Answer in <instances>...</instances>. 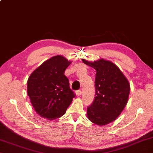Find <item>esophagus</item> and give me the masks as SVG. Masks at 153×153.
Wrapping results in <instances>:
<instances>
[{
  "label": "esophagus",
  "instance_id": "esophagus-1",
  "mask_svg": "<svg viewBox=\"0 0 153 153\" xmlns=\"http://www.w3.org/2000/svg\"><path fill=\"white\" fill-rule=\"evenodd\" d=\"M76 95L77 96H80L81 94H82V91H80V90H79V91H77L76 92Z\"/></svg>",
  "mask_w": 153,
  "mask_h": 153
}]
</instances>
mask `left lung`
<instances>
[{
    "instance_id": "8db88e82",
    "label": "left lung",
    "mask_w": 153,
    "mask_h": 153,
    "mask_svg": "<svg viewBox=\"0 0 153 153\" xmlns=\"http://www.w3.org/2000/svg\"><path fill=\"white\" fill-rule=\"evenodd\" d=\"M82 62L96 70L95 97L87 108V118L94 124L105 125L114 121L127 105L129 81L119 68L110 60L100 59Z\"/></svg>"
}]
</instances>
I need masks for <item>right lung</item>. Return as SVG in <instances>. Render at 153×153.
Returning <instances> with one entry per match:
<instances>
[{"mask_svg":"<svg viewBox=\"0 0 153 153\" xmlns=\"http://www.w3.org/2000/svg\"><path fill=\"white\" fill-rule=\"evenodd\" d=\"M66 58L54 56L45 60L28 77L27 94L37 114L49 120L63 116L75 97L65 76L71 64Z\"/></svg>","mask_w":153,"mask_h":153,"instance_id":"add662e5","label":"right lung"}]
</instances>
